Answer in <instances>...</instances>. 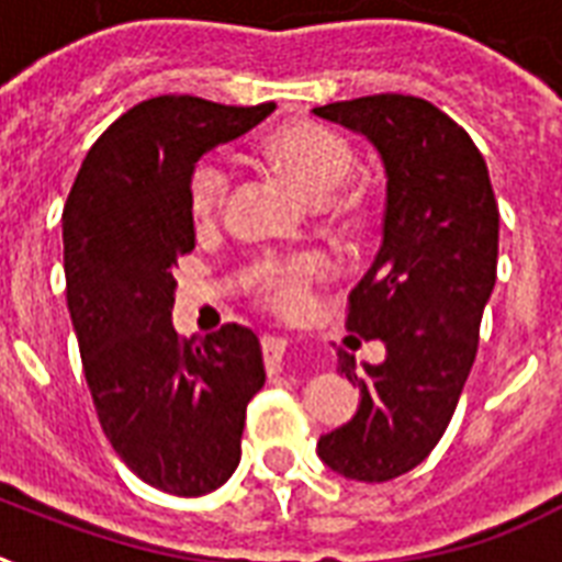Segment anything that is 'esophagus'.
I'll return each instance as SVG.
<instances>
[{
    "label": "esophagus",
    "mask_w": 562,
    "mask_h": 562,
    "mask_svg": "<svg viewBox=\"0 0 562 562\" xmlns=\"http://www.w3.org/2000/svg\"><path fill=\"white\" fill-rule=\"evenodd\" d=\"M285 350H289V341L282 335H262V356L268 373H280Z\"/></svg>",
    "instance_id": "esophagus-1"
}]
</instances>
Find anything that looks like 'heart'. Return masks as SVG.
I'll return each mask as SVG.
<instances>
[{
  "label": "heart",
  "instance_id": "heart-1",
  "mask_svg": "<svg viewBox=\"0 0 562 562\" xmlns=\"http://www.w3.org/2000/svg\"><path fill=\"white\" fill-rule=\"evenodd\" d=\"M265 160L300 189L306 201L317 203V210L341 218L352 210L350 201H326L341 187L352 171L350 143L335 131L306 119L289 122L265 136ZM229 169L221 160H198L189 175V210L198 224H210L218 218L229 198ZM324 271V256L312 250L300 254H268L256 259L250 268V280L271 303H294L306 285Z\"/></svg>",
  "mask_w": 562,
  "mask_h": 562
}]
</instances>
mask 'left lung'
<instances>
[{
    "label": "left lung",
    "mask_w": 562,
    "mask_h": 562,
    "mask_svg": "<svg viewBox=\"0 0 562 562\" xmlns=\"http://www.w3.org/2000/svg\"><path fill=\"white\" fill-rule=\"evenodd\" d=\"M312 113L368 136L387 178L382 247L347 315L350 333L379 338L387 356L359 370L338 352L361 402L317 440L329 470L382 484L426 461L461 400L496 285L498 203L470 134L431 101L382 92Z\"/></svg>",
    "instance_id": "1"
}]
</instances>
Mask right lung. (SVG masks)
Returning a JSON list of instances; mask_svg holds the SVG:
<instances>
[{
  "label": "right lung",
  "instance_id": "1",
  "mask_svg": "<svg viewBox=\"0 0 562 562\" xmlns=\"http://www.w3.org/2000/svg\"><path fill=\"white\" fill-rule=\"evenodd\" d=\"M273 108L143 101L95 139L66 198V303L92 405L127 470L171 496H203L236 472L247 402L265 384L254 329L180 338L171 326L175 268L194 250L189 175Z\"/></svg>",
  "mask_w": 562,
  "mask_h": 562
}]
</instances>
